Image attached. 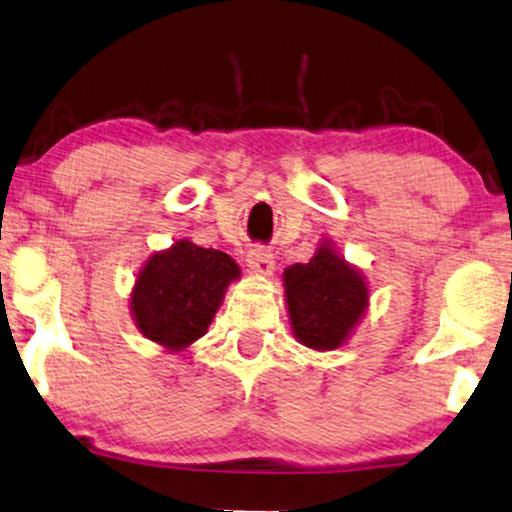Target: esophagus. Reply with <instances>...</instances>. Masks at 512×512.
<instances>
[{
  "instance_id": "esophagus-1",
  "label": "esophagus",
  "mask_w": 512,
  "mask_h": 512,
  "mask_svg": "<svg viewBox=\"0 0 512 512\" xmlns=\"http://www.w3.org/2000/svg\"><path fill=\"white\" fill-rule=\"evenodd\" d=\"M245 262H248V267L252 271H257V274H271V271H274V255L264 248H252L248 252V257H245Z\"/></svg>"
}]
</instances>
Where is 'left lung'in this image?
I'll return each instance as SVG.
<instances>
[{"label": "left lung", "instance_id": "obj_1", "mask_svg": "<svg viewBox=\"0 0 512 512\" xmlns=\"http://www.w3.org/2000/svg\"><path fill=\"white\" fill-rule=\"evenodd\" d=\"M283 281L295 338L312 349L340 347L366 309L364 278L331 245H321L307 264L286 269Z\"/></svg>", "mask_w": 512, "mask_h": 512}]
</instances>
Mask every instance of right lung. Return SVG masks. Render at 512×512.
<instances>
[{
	"mask_svg": "<svg viewBox=\"0 0 512 512\" xmlns=\"http://www.w3.org/2000/svg\"><path fill=\"white\" fill-rule=\"evenodd\" d=\"M238 274V264L226 252L191 241L155 252L132 293L137 328L167 349H184L208 331L226 286Z\"/></svg>",
	"mask_w": 512,
	"mask_h": 512,
	"instance_id": "obj_1",
	"label": "right lung"
}]
</instances>
